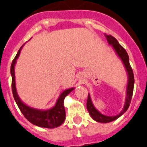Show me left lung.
Instances as JSON below:
<instances>
[{"label":"left lung","mask_w":147,"mask_h":147,"mask_svg":"<svg viewBox=\"0 0 147 147\" xmlns=\"http://www.w3.org/2000/svg\"><path fill=\"white\" fill-rule=\"evenodd\" d=\"M105 36L106 37L107 40L109 44L112 45L113 48L115 49V51L117 53L120 58L121 59L122 61H123V64H124L125 67L126 68V70H127V74H128V83H127V96H126L125 99V104L124 108H123V111L120 112L119 115H116V116H106V115H104L100 113L98 110L95 109V107L93 105L92 102H91V100H90V96L88 94V100H87V109L88 111L89 114L91 116L93 119L94 120H96V122H99V123H109V122H112L113 120H115L116 119H117L118 117H120L123 114H124L125 112L127 111V109H128L130 106V104H131V98H132L133 96V92H134V72H133V69L131 67V64L129 62V57H128V55L127 53L126 52L125 49L121 46L118 42V41L117 40V39L115 38H114L113 36H112L111 35H107V34L105 33Z\"/></svg>","instance_id":"left-lung-1"}]
</instances>
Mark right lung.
<instances>
[{"instance_id": "right-lung-1", "label": "right lung", "mask_w": 147, "mask_h": 147, "mask_svg": "<svg viewBox=\"0 0 147 147\" xmlns=\"http://www.w3.org/2000/svg\"><path fill=\"white\" fill-rule=\"evenodd\" d=\"M20 49L16 53V57L13 59L11 66V74L12 77L11 88L13 93V98L16 105L20 108V111L23 114L25 118L28 121L37 126L42 127H48V128H54L58 126L61 125L65 120V109L64 107V100L66 96L73 90L74 88H69L65 90L61 93L59 98L57 101V104L51 109L46 111H40L38 109H32L22 102L16 94V86H15V76H14V65L16 63V59L19 57L22 48Z\"/></svg>"}]
</instances>
